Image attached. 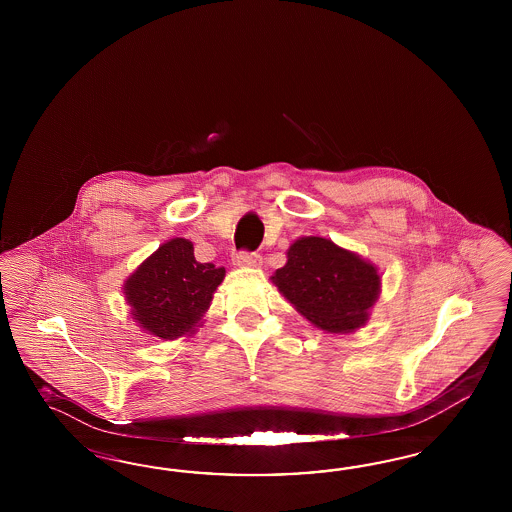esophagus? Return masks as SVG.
<instances>
[{
	"mask_svg": "<svg viewBox=\"0 0 512 512\" xmlns=\"http://www.w3.org/2000/svg\"><path fill=\"white\" fill-rule=\"evenodd\" d=\"M233 263L236 264V266H253V268H257V266L263 264V259H261L259 253L240 251V253L234 255Z\"/></svg>",
	"mask_w": 512,
	"mask_h": 512,
	"instance_id": "34e87169",
	"label": "esophagus"
}]
</instances>
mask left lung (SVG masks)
<instances>
[{"label": "left lung", "mask_w": 512, "mask_h": 512, "mask_svg": "<svg viewBox=\"0 0 512 512\" xmlns=\"http://www.w3.org/2000/svg\"><path fill=\"white\" fill-rule=\"evenodd\" d=\"M272 281L300 315L330 334L364 325L381 293L372 263L321 236H304L291 244L287 263Z\"/></svg>", "instance_id": "left-lung-1"}]
</instances>
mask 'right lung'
Segmentation results:
<instances>
[{
  "instance_id": "obj_1",
  "label": "right lung",
  "mask_w": 512,
  "mask_h": 512,
  "mask_svg": "<svg viewBox=\"0 0 512 512\" xmlns=\"http://www.w3.org/2000/svg\"><path fill=\"white\" fill-rule=\"evenodd\" d=\"M223 278L225 268L199 263L189 240L172 238L127 278L125 300L140 328L176 340L197 332Z\"/></svg>"
}]
</instances>
